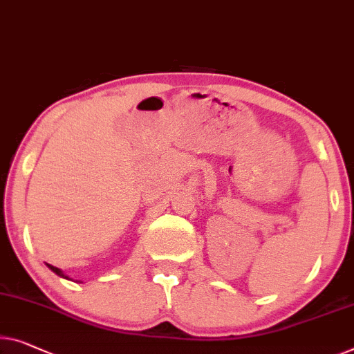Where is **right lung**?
Segmentation results:
<instances>
[{"label": "right lung", "instance_id": "right-lung-1", "mask_svg": "<svg viewBox=\"0 0 354 354\" xmlns=\"http://www.w3.org/2000/svg\"><path fill=\"white\" fill-rule=\"evenodd\" d=\"M47 267H49L50 268V270L52 272H54L55 273V275H59L60 278H65V279H71L70 277H68V275H65V273H63L62 270H60V268H57V267H54V266H50V263H47ZM71 281H73V279H71ZM75 283H82V281H79V279H76V281Z\"/></svg>", "mask_w": 354, "mask_h": 354}]
</instances>
